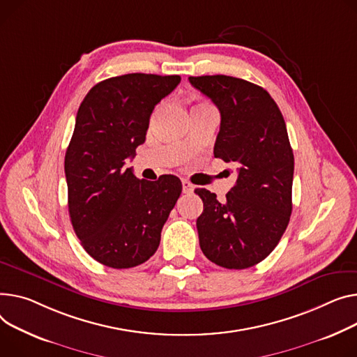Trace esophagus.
Here are the masks:
<instances>
[{"label":"esophagus","instance_id":"esophagus-1","mask_svg":"<svg viewBox=\"0 0 357 357\" xmlns=\"http://www.w3.org/2000/svg\"><path fill=\"white\" fill-rule=\"evenodd\" d=\"M182 191H183V194H192V191H194V185L189 182V181H182Z\"/></svg>","mask_w":357,"mask_h":357}]
</instances>
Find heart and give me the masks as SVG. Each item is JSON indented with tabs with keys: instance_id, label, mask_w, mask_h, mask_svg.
I'll return each instance as SVG.
<instances>
[{
	"instance_id": "heart-1",
	"label": "heart",
	"mask_w": 357,
	"mask_h": 357,
	"mask_svg": "<svg viewBox=\"0 0 357 357\" xmlns=\"http://www.w3.org/2000/svg\"><path fill=\"white\" fill-rule=\"evenodd\" d=\"M195 107H211V106L206 105V103H201V105H198V106H195Z\"/></svg>"
}]
</instances>
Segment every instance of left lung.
<instances>
[{"mask_svg":"<svg viewBox=\"0 0 357 357\" xmlns=\"http://www.w3.org/2000/svg\"><path fill=\"white\" fill-rule=\"evenodd\" d=\"M221 113L213 155L236 165V182L220 202L205 188L197 220L199 245L220 267L243 270L277 247L291 215L294 155L286 122L267 90L231 76L189 77Z\"/></svg>","mask_w":357,"mask_h":357,"instance_id":"left-lung-1","label":"left lung"}]
</instances>
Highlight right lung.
Returning a JSON list of instances; mask_svg holds the SVG:
<instances>
[{
    "mask_svg": "<svg viewBox=\"0 0 357 357\" xmlns=\"http://www.w3.org/2000/svg\"><path fill=\"white\" fill-rule=\"evenodd\" d=\"M179 76L132 73L93 86L64 158L68 213L83 248L100 264L132 268L158 250L182 183L174 175L137 179L126 159L146 139L155 106Z\"/></svg>",
    "mask_w": 357,
    "mask_h": 357,
    "instance_id": "add662e5",
    "label": "right lung"
}]
</instances>
